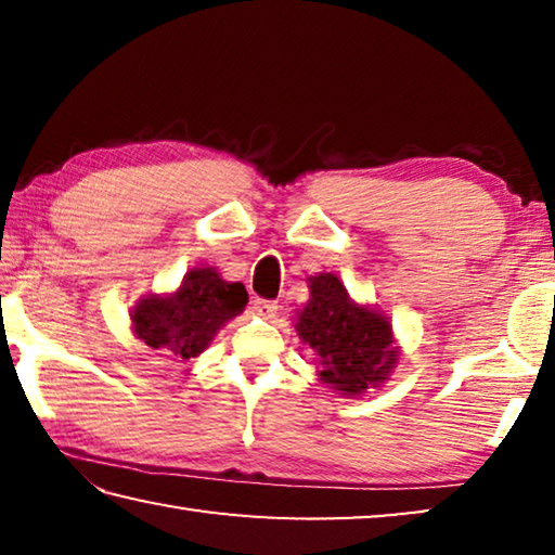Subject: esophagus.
<instances>
[{"label":"esophagus","mask_w":555,"mask_h":555,"mask_svg":"<svg viewBox=\"0 0 555 555\" xmlns=\"http://www.w3.org/2000/svg\"><path fill=\"white\" fill-rule=\"evenodd\" d=\"M251 308H255V313L257 315H261V318H274L276 315V311H279V306H276V300H267V298H257L255 304H251Z\"/></svg>","instance_id":"1"}]
</instances>
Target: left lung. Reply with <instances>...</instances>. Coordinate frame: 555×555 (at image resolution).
<instances>
[{"label":"left lung","instance_id":"8db88e82","mask_svg":"<svg viewBox=\"0 0 555 555\" xmlns=\"http://www.w3.org/2000/svg\"><path fill=\"white\" fill-rule=\"evenodd\" d=\"M308 291L311 298L296 308L294 327L318 357V379L347 399L382 387L401 360L387 313L357 304L331 271L308 276Z\"/></svg>","mask_w":555,"mask_h":555}]
</instances>
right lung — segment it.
<instances>
[{
  "label": "right lung",
  "mask_w": 555,
  "mask_h": 555,
  "mask_svg": "<svg viewBox=\"0 0 555 555\" xmlns=\"http://www.w3.org/2000/svg\"><path fill=\"white\" fill-rule=\"evenodd\" d=\"M247 288L215 267H195L168 294H149L129 311L131 333L152 350L191 360L247 306Z\"/></svg>",
  "instance_id": "add662e5"
}]
</instances>
